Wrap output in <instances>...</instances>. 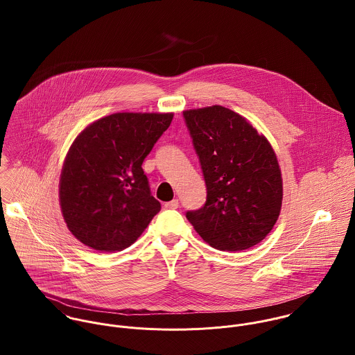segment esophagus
I'll list each match as a JSON object with an SVG mask.
<instances>
[{
    "label": "esophagus",
    "instance_id": "obj_1",
    "mask_svg": "<svg viewBox=\"0 0 355 355\" xmlns=\"http://www.w3.org/2000/svg\"><path fill=\"white\" fill-rule=\"evenodd\" d=\"M165 207L166 209H178L179 207V201L178 200H172V201L165 203Z\"/></svg>",
    "mask_w": 355,
    "mask_h": 355
}]
</instances>
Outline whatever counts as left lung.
Returning <instances> with one entry per match:
<instances>
[{
	"mask_svg": "<svg viewBox=\"0 0 355 355\" xmlns=\"http://www.w3.org/2000/svg\"><path fill=\"white\" fill-rule=\"evenodd\" d=\"M200 158L206 202L187 220L211 248L239 252L259 243L276 224L283 182L276 154L245 117L214 105L183 112Z\"/></svg>",
	"mask_w": 355,
	"mask_h": 355,
	"instance_id": "8db88e82",
	"label": "left lung"
}]
</instances>
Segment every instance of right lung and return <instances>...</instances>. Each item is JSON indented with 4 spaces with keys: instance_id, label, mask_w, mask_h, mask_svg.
<instances>
[{
    "instance_id": "obj_1",
    "label": "right lung",
    "mask_w": 355,
    "mask_h": 355,
    "mask_svg": "<svg viewBox=\"0 0 355 355\" xmlns=\"http://www.w3.org/2000/svg\"><path fill=\"white\" fill-rule=\"evenodd\" d=\"M172 113H114L72 144L60 179V205L72 235L106 253L131 246L161 210L142 164Z\"/></svg>"
}]
</instances>
